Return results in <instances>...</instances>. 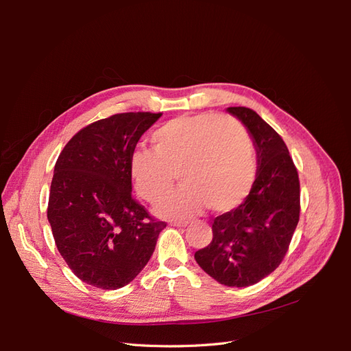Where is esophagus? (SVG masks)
<instances>
[{"label": "esophagus", "instance_id": "esophagus-1", "mask_svg": "<svg viewBox=\"0 0 351 351\" xmlns=\"http://www.w3.org/2000/svg\"><path fill=\"white\" fill-rule=\"evenodd\" d=\"M171 227H186L187 226V222H182V221H174V222H171V224H169Z\"/></svg>", "mask_w": 351, "mask_h": 351}]
</instances>
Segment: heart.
<instances>
[{
  "label": "heart",
  "mask_w": 351,
  "mask_h": 351,
  "mask_svg": "<svg viewBox=\"0 0 351 351\" xmlns=\"http://www.w3.org/2000/svg\"><path fill=\"white\" fill-rule=\"evenodd\" d=\"M152 149L130 155L136 193L158 204L171 190L176 174L183 186L158 205L164 218L193 217L208 205L228 212L243 204L256 177V159L247 130L228 115H182L151 136Z\"/></svg>",
  "instance_id": "1"
}]
</instances>
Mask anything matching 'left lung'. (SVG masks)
Wrapping results in <instances>:
<instances>
[{"mask_svg":"<svg viewBox=\"0 0 351 351\" xmlns=\"http://www.w3.org/2000/svg\"><path fill=\"white\" fill-rule=\"evenodd\" d=\"M228 112L247 127L258 173L241 205L212 222V241L195 253L199 267L228 287H247L280 267L300 217V182L282 137L246 107Z\"/></svg>","mask_w":351,"mask_h":351,"instance_id":"8db88e82","label":"left lung"}]
</instances>
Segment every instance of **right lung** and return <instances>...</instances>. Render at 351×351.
Here are the masks:
<instances>
[{"instance_id":"right-lung-1","label":"right lung","mask_w":351,"mask_h":351,"mask_svg":"<svg viewBox=\"0 0 351 351\" xmlns=\"http://www.w3.org/2000/svg\"><path fill=\"white\" fill-rule=\"evenodd\" d=\"M161 115L123 112L95 121L56 162L47 210L52 236L73 274L97 289L133 281L167 227L132 196L129 173L141 136Z\"/></svg>"}]
</instances>
